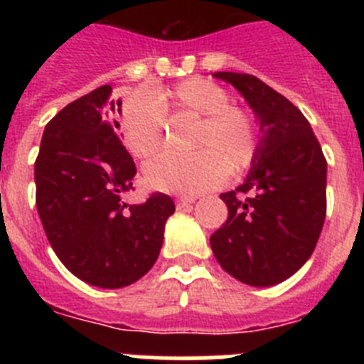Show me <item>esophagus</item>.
I'll return each instance as SVG.
<instances>
[{
    "label": "esophagus",
    "mask_w": 364,
    "mask_h": 364,
    "mask_svg": "<svg viewBox=\"0 0 364 364\" xmlns=\"http://www.w3.org/2000/svg\"><path fill=\"white\" fill-rule=\"evenodd\" d=\"M195 200H197V197H178L176 198V208H178V210H182V208H188V205L193 204Z\"/></svg>",
    "instance_id": "obj_1"
}]
</instances>
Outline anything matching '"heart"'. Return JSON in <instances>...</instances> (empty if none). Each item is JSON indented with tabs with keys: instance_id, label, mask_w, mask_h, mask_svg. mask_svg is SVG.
<instances>
[{
	"instance_id": "1",
	"label": "heart",
	"mask_w": 364,
	"mask_h": 364,
	"mask_svg": "<svg viewBox=\"0 0 364 364\" xmlns=\"http://www.w3.org/2000/svg\"><path fill=\"white\" fill-rule=\"evenodd\" d=\"M166 117L197 118L188 156L162 154L144 167L149 188L167 193L195 195L220 184L230 175L250 169L259 149L255 118L240 105L230 104L222 85L191 78L173 89L144 92L125 98L120 109L124 144L138 160L159 153L166 134Z\"/></svg>"
}]
</instances>
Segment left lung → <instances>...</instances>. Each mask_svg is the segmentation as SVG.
<instances>
[{
    "label": "left lung",
    "instance_id": "obj_1",
    "mask_svg": "<svg viewBox=\"0 0 364 364\" xmlns=\"http://www.w3.org/2000/svg\"><path fill=\"white\" fill-rule=\"evenodd\" d=\"M255 111L260 142L242 186L220 198L228 220L210 244L222 269L250 286L291 277L314 253L326 217V159L310 122L246 73H215Z\"/></svg>",
    "mask_w": 364,
    "mask_h": 364
}]
</instances>
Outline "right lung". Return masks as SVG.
<instances>
[{
	"mask_svg": "<svg viewBox=\"0 0 364 364\" xmlns=\"http://www.w3.org/2000/svg\"><path fill=\"white\" fill-rule=\"evenodd\" d=\"M111 91L98 87L47 124L34 180L38 213L58 259L87 284L124 288L159 259L175 202L159 191L142 204L120 200L134 189L136 166L114 131Z\"/></svg>",
	"mask_w": 364,
	"mask_h": 364,
	"instance_id": "add662e5",
	"label": "right lung"
}]
</instances>
